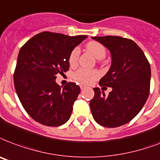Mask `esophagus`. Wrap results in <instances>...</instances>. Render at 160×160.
<instances>
[{"mask_svg":"<svg viewBox=\"0 0 160 160\" xmlns=\"http://www.w3.org/2000/svg\"><path fill=\"white\" fill-rule=\"evenodd\" d=\"M80 89H81V90H84V89L86 87V86H85V85H80Z\"/></svg>","mask_w":160,"mask_h":160,"instance_id":"1","label":"esophagus"}]
</instances>
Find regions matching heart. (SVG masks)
<instances>
[{"label":"heart","instance_id":"obj_1","mask_svg":"<svg viewBox=\"0 0 160 160\" xmlns=\"http://www.w3.org/2000/svg\"><path fill=\"white\" fill-rule=\"evenodd\" d=\"M86 49L97 59H102L106 56V49L101 43L97 42H90L86 44ZM80 51L77 48H74L69 56V64L70 66H75L77 64ZM99 72L95 69H80L74 74V78L80 83L90 84L99 77Z\"/></svg>","mask_w":160,"mask_h":160}]
</instances>
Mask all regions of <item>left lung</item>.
<instances>
[{"instance_id":"left-lung-1","label":"left lung","mask_w":160,"mask_h":160,"mask_svg":"<svg viewBox=\"0 0 160 160\" xmlns=\"http://www.w3.org/2000/svg\"><path fill=\"white\" fill-rule=\"evenodd\" d=\"M111 53L112 64L100 80V86L112 87L104 91L94 88L90 102L96 122L107 128L128 123L138 115L149 95L151 69L144 53L132 40L118 36L92 37Z\"/></svg>"}]
</instances>
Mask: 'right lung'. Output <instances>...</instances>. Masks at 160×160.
I'll use <instances>...</instances> for the list:
<instances>
[{"label":"right lung","mask_w":160,"mask_h":160,"mask_svg":"<svg viewBox=\"0 0 160 160\" xmlns=\"http://www.w3.org/2000/svg\"><path fill=\"white\" fill-rule=\"evenodd\" d=\"M87 36L43 32L21 48L14 73L16 92L30 117L45 126L58 127L71 116L79 85L56 83V75L69 70L71 51Z\"/></svg>","instance_id":"add662e5"}]
</instances>
